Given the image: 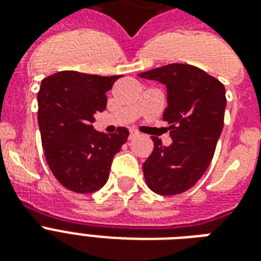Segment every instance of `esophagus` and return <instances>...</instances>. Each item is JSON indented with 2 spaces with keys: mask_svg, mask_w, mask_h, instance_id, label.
Masks as SVG:
<instances>
[{
  "mask_svg": "<svg viewBox=\"0 0 261 261\" xmlns=\"http://www.w3.org/2000/svg\"><path fill=\"white\" fill-rule=\"evenodd\" d=\"M137 137V133L135 131H130V135H128V139H134Z\"/></svg>",
  "mask_w": 261,
  "mask_h": 261,
  "instance_id": "esophagus-1",
  "label": "esophagus"
}]
</instances>
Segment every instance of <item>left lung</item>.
I'll use <instances>...</instances> for the list:
<instances>
[{
  "label": "left lung",
  "instance_id": "1",
  "mask_svg": "<svg viewBox=\"0 0 261 261\" xmlns=\"http://www.w3.org/2000/svg\"><path fill=\"white\" fill-rule=\"evenodd\" d=\"M138 77L167 87L172 143L151 137L154 149L143 164L147 187L164 196L181 194L196 184L210 165L223 128L226 92L218 80L199 67L171 63L139 73Z\"/></svg>",
  "mask_w": 261,
  "mask_h": 261
}]
</instances>
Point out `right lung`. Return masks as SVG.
Returning <instances> with one entry per match:
<instances>
[{
	"label": "right lung",
	"mask_w": 261,
	"mask_h": 261,
	"mask_svg": "<svg viewBox=\"0 0 261 261\" xmlns=\"http://www.w3.org/2000/svg\"><path fill=\"white\" fill-rule=\"evenodd\" d=\"M120 75L101 77L65 70L42 81L38 123L46 161L63 187L77 194L100 190L128 130L114 134L93 128L94 114L107 107V90Z\"/></svg>",
	"instance_id": "right-lung-1"
}]
</instances>
